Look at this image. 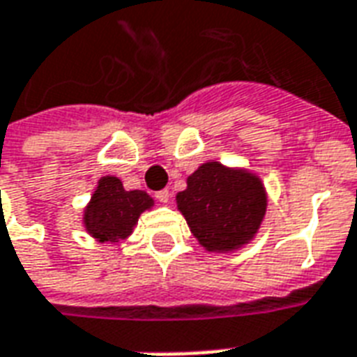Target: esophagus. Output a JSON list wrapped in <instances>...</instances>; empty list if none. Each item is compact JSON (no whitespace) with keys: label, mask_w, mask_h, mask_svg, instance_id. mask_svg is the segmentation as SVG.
<instances>
[{"label":"esophagus","mask_w":357,"mask_h":357,"mask_svg":"<svg viewBox=\"0 0 357 357\" xmlns=\"http://www.w3.org/2000/svg\"><path fill=\"white\" fill-rule=\"evenodd\" d=\"M155 199H157L158 202H162V204H166V202L170 200V192H168V189L157 191V192H155Z\"/></svg>","instance_id":"1"}]
</instances>
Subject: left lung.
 Instances as JSON below:
<instances>
[{
  "instance_id": "left-lung-1",
  "label": "left lung",
  "mask_w": 357,
  "mask_h": 357,
  "mask_svg": "<svg viewBox=\"0 0 357 357\" xmlns=\"http://www.w3.org/2000/svg\"><path fill=\"white\" fill-rule=\"evenodd\" d=\"M178 208L210 252H227L253 238L266 210L261 181L248 172L206 162L187 179Z\"/></svg>"
}]
</instances>
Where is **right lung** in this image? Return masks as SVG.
Returning <instances> with one entry per match:
<instances>
[{"instance_id":"add662e5","label":"right lung","mask_w":357,"mask_h":357,"mask_svg":"<svg viewBox=\"0 0 357 357\" xmlns=\"http://www.w3.org/2000/svg\"><path fill=\"white\" fill-rule=\"evenodd\" d=\"M153 204V199L144 191H125L121 179L102 178L86 213L84 225L100 242H115L125 238L138 223L139 213Z\"/></svg>"}]
</instances>
